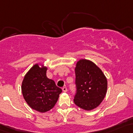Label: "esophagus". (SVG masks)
I'll list each match as a JSON object with an SVG mask.
<instances>
[{"instance_id": "34e87169", "label": "esophagus", "mask_w": 133, "mask_h": 133, "mask_svg": "<svg viewBox=\"0 0 133 133\" xmlns=\"http://www.w3.org/2000/svg\"><path fill=\"white\" fill-rule=\"evenodd\" d=\"M62 91H63L64 92H67V91H68V89H67L66 87H63V88H62Z\"/></svg>"}]
</instances>
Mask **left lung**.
<instances>
[{
  "mask_svg": "<svg viewBox=\"0 0 133 133\" xmlns=\"http://www.w3.org/2000/svg\"><path fill=\"white\" fill-rule=\"evenodd\" d=\"M75 74L76 92L74 103L86 110L97 107L107 90V78L103 72L91 61L81 59L77 62Z\"/></svg>",
  "mask_w": 133,
  "mask_h": 133,
  "instance_id": "8db88e82",
  "label": "left lung"
}]
</instances>
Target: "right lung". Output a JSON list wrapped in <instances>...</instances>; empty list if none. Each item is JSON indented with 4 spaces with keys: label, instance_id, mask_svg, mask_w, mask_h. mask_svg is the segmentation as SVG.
Instances as JSON below:
<instances>
[{
    "label": "right lung",
    "instance_id": "right-lung-1",
    "mask_svg": "<svg viewBox=\"0 0 133 133\" xmlns=\"http://www.w3.org/2000/svg\"><path fill=\"white\" fill-rule=\"evenodd\" d=\"M47 68L35 64L24 76L22 83V93L31 109L40 112L50 110L57 102L61 88L54 81L46 76Z\"/></svg>",
    "mask_w": 133,
    "mask_h": 133
}]
</instances>
